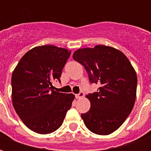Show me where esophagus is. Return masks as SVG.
I'll use <instances>...</instances> for the list:
<instances>
[{"label":"esophagus","mask_w":151,"mask_h":151,"mask_svg":"<svg viewBox=\"0 0 151 151\" xmlns=\"http://www.w3.org/2000/svg\"><path fill=\"white\" fill-rule=\"evenodd\" d=\"M83 96H84V93H83L82 91H81V92H79L78 95H76V98H77V99H82Z\"/></svg>","instance_id":"34e87169"}]
</instances>
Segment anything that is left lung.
<instances>
[{
    "instance_id": "1",
    "label": "left lung",
    "mask_w": 151,
    "mask_h": 151,
    "mask_svg": "<svg viewBox=\"0 0 151 151\" xmlns=\"http://www.w3.org/2000/svg\"><path fill=\"white\" fill-rule=\"evenodd\" d=\"M73 58L84 66L90 82L99 86L97 92L86 96L91 102L90 110L81 115L86 126L99 135L113 133L134 106L135 70L122 52L105 45L78 49Z\"/></svg>"
}]
</instances>
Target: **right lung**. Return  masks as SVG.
<instances>
[{"mask_svg":"<svg viewBox=\"0 0 151 151\" xmlns=\"http://www.w3.org/2000/svg\"><path fill=\"white\" fill-rule=\"evenodd\" d=\"M71 52L53 45L35 47L22 56L13 72L12 100L15 111L35 133L47 134L58 129L75 98L55 91L52 82L60 81Z\"/></svg>","mask_w":151,"mask_h":151,"instance_id":"1","label":"right lung"}]
</instances>
